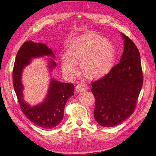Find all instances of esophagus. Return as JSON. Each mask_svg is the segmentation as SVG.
I'll return each mask as SVG.
<instances>
[{
    "mask_svg": "<svg viewBox=\"0 0 156 156\" xmlns=\"http://www.w3.org/2000/svg\"><path fill=\"white\" fill-rule=\"evenodd\" d=\"M88 90V87L85 83H80L76 86V90L79 92H81L86 91Z\"/></svg>",
    "mask_w": 156,
    "mask_h": 156,
    "instance_id": "obj_1",
    "label": "esophagus"
}]
</instances>
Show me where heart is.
Here are the masks:
<instances>
[{"label": "heart", "instance_id": "b5f03b06", "mask_svg": "<svg viewBox=\"0 0 156 156\" xmlns=\"http://www.w3.org/2000/svg\"><path fill=\"white\" fill-rule=\"evenodd\" d=\"M115 51L111 42L96 34H86L74 38L62 57L64 74L72 78L78 74L77 65L81 66L85 77L96 79L109 73L114 64Z\"/></svg>", "mask_w": 156, "mask_h": 156}]
</instances>
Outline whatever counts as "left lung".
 <instances>
[{
    "label": "left lung",
    "mask_w": 156,
    "mask_h": 156,
    "mask_svg": "<svg viewBox=\"0 0 156 156\" xmlns=\"http://www.w3.org/2000/svg\"><path fill=\"white\" fill-rule=\"evenodd\" d=\"M121 34L124 48L120 62L92 84L94 119L105 127L119 125L133 114L143 83L139 50L128 37Z\"/></svg>",
    "instance_id": "8db88e82"
}]
</instances>
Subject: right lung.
Here are the masks:
<instances>
[{
	"label": "right lung",
	"instance_id": "obj_1",
	"mask_svg": "<svg viewBox=\"0 0 156 156\" xmlns=\"http://www.w3.org/2000/svg\"><path fill=\"white\" fill-rule=\"evenodd\" d=\"M50 56L55 59L53 51L45 44L35 43L32 41L25 42L18 51L13 69V84L19 103L23 112L32 122L41 128L51 129L62 122L64 111L68 99L73 95L74 86L51 79L48 93L41 103L31 106L24 100L22 83L23 71L31 64L33 58ZM49 72L56 66L55 60L48 58Z\"/></svg>",
	"mask_w": 156,
	"mask_h": 156
}]
</instances>
